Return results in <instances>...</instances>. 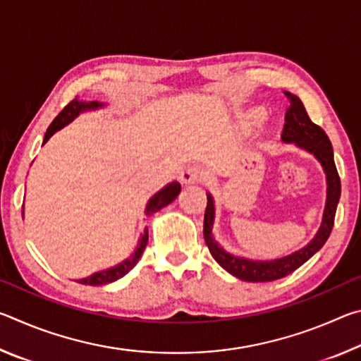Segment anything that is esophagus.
I'll return each instance as SVG.
<instances>
[{"label": "esophagus", "mask_w": 361, "mask_h": 361, "mask_svg": "<svg viewBox=\"0 0 361 361\" xmlns=\"http://www.w3.org/2000/svg\"><path fill=\"white\" fill-rule=\"evenodd\" d=\"M202 180V173H200L199 169L195 167H188L180 172V181L183 186H189V185H197Z\"/></svg>", "instance_id": "34e87169"}]
</instances>
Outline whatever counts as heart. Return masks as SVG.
<instances>
[{
	"label": "heart",
	"instance_id": "b5f03b06",
	"mask_svg": "<svg viewBox=\"0 0 361 361\" xmlns=\"http://www.w3.org/2000/svg\"><path fill=\"white\" fill-rule=\"evenodd\" d=\"M262 119H264V111L259 108H252L248 109V111H243L239 116L237 124H239V127L243 132H252Z\"/></svg>",
	"mask_w": 361,
	"mask_h": 361
}]
</instances>
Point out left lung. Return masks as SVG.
<instances>
[{
    "label": "left lung",
    "mask_w": 361,
    "mask_h": 361,
    "mask_svg": "<svg viewBox=\"0 0 361 361\" xmlns=\"http://www.w3.org/2000/svg\"><path fill=\"white\" fill-rule=\"evenodd\" d=\"M290 99V106L285 114V126L282 132L283 143H293L298 148L307 151L312 154L326 176V202L323 210L322 224L314 239L307 245L296 250L283 258L277 259H250L243 256H235L228 253L219 245L213 237V224H215V199L210 192H207V209L204 218V239L207 247L215 261L231 276H234L245 282H272V280L282 279L288 274L295 272L305 261L312 258L319 250L325 245L329 234H331L336 209L341 197V180L336 170L333 146L331 142L322 127L314 124L307 116V111L302 102L296 95L285 92Z\"/></svg>",
    "instance_id": "obj_1"
}]
</instances>
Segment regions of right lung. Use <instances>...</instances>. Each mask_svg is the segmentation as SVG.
I'll return each mask as SVG.
<instances>
[{"mask_svg":"<svg viewBox=\"0 0 361 361\" xmlns=\"http://www.w3.org/2000/svg\"><path fill=\"white\" fill-rule=\"evenodd\" d=\"M100 108H105V103H100L97 100L82 102L78 99L70 102L68 105L63 108V111L60 113L57 118L52 121V124L47 127V130L44 133V140H42V145L47 143V140L51 138L54 133L59 132L60 129H63L65 126H68L70 122L75 121L81 113L95 111V109H100ZM180 191H181V185L176 181L169 183V185H166L162 189H159V191L148 200V204H146V209H145L146 218L151 216L152 213H156L161 209H164V207H167L169 204H172L176 199V195L180 194ZM22 213H23V210H22ZM146 243H148V228H145V231L140 234L137 247H135V250H133V253L129 256V258H126L124 261L113 267H108V269H103V271L95 272V274H92V276H89L85 279H79L78 283L97 286V285L111 283V282H116V280H119L121 277H124L126 274L137 264L138 259L142 258V255L146 248Z\"/></svg>","mask_w":361,"mask_h":361,"instance_id":"obj_1","label":"right lung"}]
</instances>
